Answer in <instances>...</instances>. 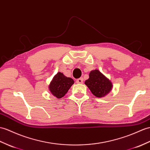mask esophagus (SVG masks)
I'll list each match as a JSON object with an SVG mask.
<instances>
[{"label": "esophagus", "mask_w": 150, "mask_h": 150, "mask_svg": "<svg viewBox=\"0 0 150 150\" xmlns=\"http://www.w3.org/2000/svg\"><path fill=\"white\" fill-rule=\"evenodd\" d=\"M76 82L77 83H83V78L82 77H81L78 79L76 81Z\"/></svg>", "instance_id": "1"}]
</instances>
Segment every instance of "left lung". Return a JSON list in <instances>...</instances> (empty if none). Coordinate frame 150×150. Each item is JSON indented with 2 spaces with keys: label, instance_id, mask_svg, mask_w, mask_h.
<instances>
[{
  "label": "left lung",
  "instance_id": "8db88e82",
  "mask_svg": "<svg viewBox=\"0 0 150 150\" xmlns=\"http://www.w3.org/2000/svg\"><path fill=\"white\" fill-rule=\"evenodd\" d=\"M89 76V79L84 83L93 95L102 98L110 93L112 88V83L99 70L95 69L91 71Z\"/></svg>",
  "mask_w": 150,
  "mask_h": 150
}]
</instances>
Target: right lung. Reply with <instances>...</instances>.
Listing matches in <instances>:
<instances>
[{"mask_svg": "<svg viewBox=\"0 0 150 150\" xmlns=\"http://www.w3.org/2000/svg\"><path fill=\"white\" fill-rule=\"evenodd\" d=\"M74 83L71 78L67 77L61 72L55 75L49 85L50 93L57 98H61L67 93L71 86Z\"/></svg>", "mask_w": 150, "mask_h": 150, "instance_id": "1", "label": "right lung"}]
</instances>
